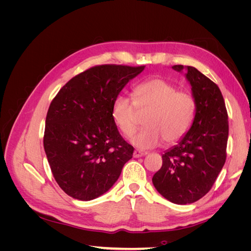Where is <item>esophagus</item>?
Returning <instances> with one entry per match:
<instances>
[{"label": "esophagus", "mask_w": 251, "mask_h": 251, "mask_svg": "<svg viewBox=\"0 0 251 251\" xmlns=\"http://www.w3.org/2000/svg\"><path fill=\"white\" fill-rule=\"evenodd\" d=\"M148 153L147 151H139V150H135L134 151V157L135 158H139V157H143V156H146Z\"/></svg>", "instance_id": "obj_1"}]
</instances>
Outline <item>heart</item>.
Returning <instances> with one entry per match:
<instances>
[{
	"label": "heart",
	"instance_id": "heart-1",
	"mask_svg": "<svg viewBox=\"0 0 251 251\" xmlns=\"http://www.w3.org/2000/svg\"><path fill=\"white\" fill-rule=\"evenodd\" d=\"M196 113V101L191 92L178 90L163 77H151L133 89V100L118 95L113 101L112 117L120 132L131 136L139 125V114L146 115V127L133 136L135 147L146 150L179 142L191 128Z\"/></svg>",
	"mask_w": 251,
	"mask_h": 251
}]
</instances>
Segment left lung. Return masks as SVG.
I'll return each mask as SVG.
<instances>
[{
	"label": "left lung",
	"instance_id": "1",
	"mask_svg": "<svg viewBox=\"0 0 251 251\" xmlns=\"http://www.w3.org/2000/svg\"><path fill=\"white\" fill-rule=\"evenodd\" d=\"M174 70L184 69L182 65ZM186 78L196 101L193 125L183 139L162 155V166L151 181L158 193L176 204L194 203L214 185L226 160L228 115L216 83L194 67Z\"/></svg>",
	"mask_w": 251,
	"mask_h": 251
}]
</instances>
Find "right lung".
Returning <instances> with one entry per match:
<instances>
[{
    "label": "right lung",
    "mask_w": 251,
    "mask_h": 251,
    "mask_svg": "<svg viewBox=\"0 0 251 251\" xmlns=\"http://www.w3.org/2000/svg\"><path fill=\"white\" fill-rule=\"evenodd\" d=\"M146 66L100 65L68 81L53 98L46 117L44 149L63 191L90 201L115 183L134 148L118 132L113 101Z\"/></svg>",
    "instance_id": "right-lung-1"
}]
</instances>
